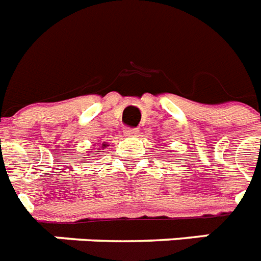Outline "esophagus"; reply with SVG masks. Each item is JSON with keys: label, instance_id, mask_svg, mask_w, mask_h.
Listing matches in <instances>:
<instances>
[{"label": "esophagus", "instance_id": "34e87169", "mask_svg": "<svg viewBox=\"0 0 261 261\" xmlns=\"http://www.w3.org/2000/svg\"><path fill=\"white\" fill-rule=\"evenodd\" d=\"M123 134H124V137H137L138 135V130L137 128H128V127H126V128H124L123 130Z\"/></svg>", "mask_w": 261, "mask_h": 261}]
</instances>
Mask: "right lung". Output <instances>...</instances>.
Returning a JSON list of instances; mask_svg holds the SVG:
<instances>
[{
    "mask_svg": "<svg viewBox=\"0 0 261 261\" xmlns=\"http://www.w3.org/2000/svg\"><path fill=\"white\" fill-rule=\"evenodd\" d=\"M99 147H100V148H98L97 152H99V150H103V148H106V147H107V143H106V142H103V143L100 144Z\"/></svg>",
    "mask_w": 261,
    "mask_h": 261,
    "instance_id": "obj_1",
    "label": "right lung"
}]
</instances>
